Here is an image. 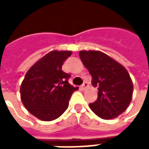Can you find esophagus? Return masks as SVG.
<instances>
[{"instance_id": "esophagus-1", "label": "esophagus", "mask_w": 149, "mask_h": 149, "mask_svg": "<svg viewBox=\"0 0 149 149\" xmlns=\"http://www.w3.org/2000/svg\"><path fill=\"white\" fill-rule=\"evenodd\" d=\"M88 86V83L87 81H84V84L81 85V88H82V90H85V89H86V88H87Z\"/></svg>"}]
</instances>
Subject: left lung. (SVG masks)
Masks as SVG:
<instances>
[{
  "mask_svg": "<svg viewBox=\"0 0 149 149\" xmlns=\"http://www.w3.org/2000/svg\"><path fill=\"white\" fill-rule=\"evenodd\" d=\"M79 56L92 76V84L98 89V97L89 104L90 109L102 119L117 117L127 109L132 97L133 85L128 71L104 52L80 51Z\"/></svg>",
  "mask_w": 149,
  "mask_h": 149,
  "instance_id": "obj_1",
  "label": "left lung"
}]
</instances>
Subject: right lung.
Returning <instances> with one entry per match:
<instances>
[{
	"instance_id": "add662e5",
	"label": "right lung",
	"mask_w": 149,
	"mask_h": 149,
	"mask_svg": "<svg viewBox=\"0 0 149 149\" xmlns=\"http://www.w3.org/2000/svg\"><path fill=\"white\" fill-rule=\"evenodd\" d=\"M71 51H51L36 62L25 74L21 85V98L31 114L44 121L58 118L68 109L73 92L70 75L62 65Z\"/></svg>"
}]
</instances>
